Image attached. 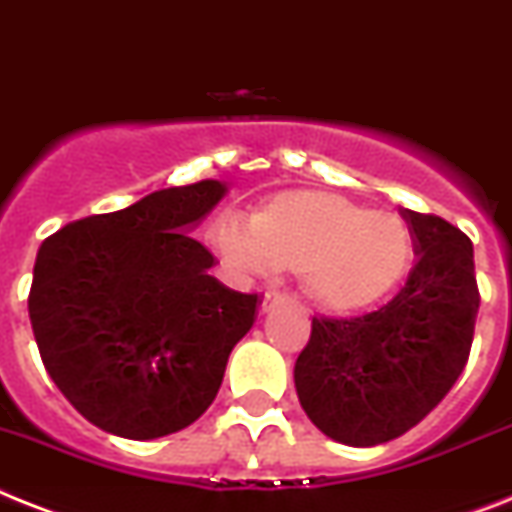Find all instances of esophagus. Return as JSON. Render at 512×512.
<instances>
[{"mask_svg":"<svg viewBox=\"0 0 512 512\" xmlns=\"http://www.w3.org/2000/svg\"><path fill=\"white\" fill-rule=\"evenodd\" d=\"M283 299H286V294H281V291H268V294L263 296V304H260V309H263V312H268L270 307H276V304H281Z\"/></svg>","mask_w":512,"mask_h":512,"instance_id":"34e87169","label":"esophagus"}]
</instances>
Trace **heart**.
<instances>
[{
  "mask_svg": "<svg viewBox=\"0 0 512 512\" xmlns=\"http://www.w3.org/2000/svg\"><path fill=\"white\" fill-rule=\"evenodd\" d=\"M223 260L244 276L294 268L320 307L354 309L403 276L411 236L395 216L325 192H289L255 218L226 213L213 229Z\"/></svg>",
  "mask_w": 512,
  "mask_h": 512,
  "instance_id": "obj_1",
  "label": "heart"
}]
</instances>
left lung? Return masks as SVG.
I'll list each match as a JSON object with an SVG mask.
<instances>
[{
	"label": "left lung",
	"mask_w": 512,
	"mask_h": 512,
	"mask_svg": "<svg viewBox=\"0 0 512 512\" xmlns=\"http://www.w3.org/2000/svg\"><path fill=\"white\" fill-rule=\"evenodd\" d=\"M416 263L398 294L356 317H312L296 359L302 409L330 440L372 448L422 422L468 362L479 312L474 247L440 216L401 210Z\"/></svg>",
	"instance_id": "left-lung-1"
}]
</instances>
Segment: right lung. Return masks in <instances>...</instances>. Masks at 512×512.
<instances>
[{
	"label": "right lung",
	"mask_w": 512,
	"mask_h": 512,
	"mask_svg": "<svg viewBox=\"0 0 512 512\" xmlns=\"http://www.w3.org/2000/svg\"><path fill=\"white\" fill-rule=\"evenodd\" d=\"M226 195L203 179L67 223L38 249L28 315L44 367L90 424L130 440L190 427L255 322L257 294L226 289L192 239Z\"/></svg>",
	"instance_id": "add662e5"
}]
</instances>
